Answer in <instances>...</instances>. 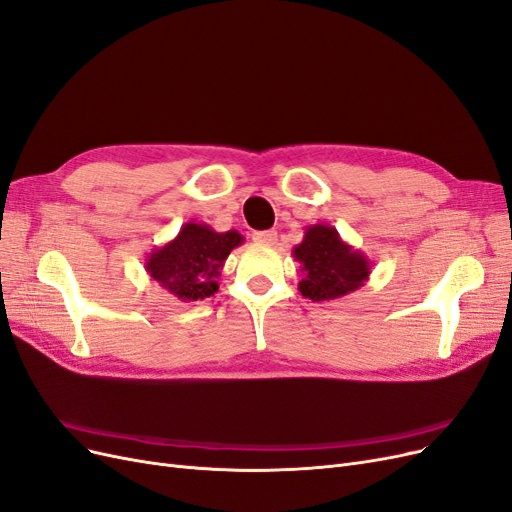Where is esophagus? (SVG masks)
Here are the masks:
<instances>
[{"mask_svg":"<svg viewBox=\"0 0 512 512\" xmlns=\"http://www.w3.org/2000/svg\"><path fill=\"white\" fill-rule=\"evenodd\" d=\"M252 239H254L256 243L273 245V243L277 241V231H273V229H269V231H256V233L252 235Z\"/></svg>","mask_w":512,"mask_h":512,"instance_id":"1","label":"esophagus"}]
</instances>
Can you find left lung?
<instances>
[{
    "label": "left lung",
    "mask_w": 512,
    "mask_h": 512,
    "mask_svg": "<svg viewBox=\"0 0 512 512\" xmlns=\"http://www.w3.org/2000/svg\"><path fill=\"white\" fill-rule=\"evenodd\" d=\"M302 275L298 290L313 302L336 300L359 290L370 279L372 262L346 243L330 224H311L292 250Z\"/></svg>",
    "instance_id": "obj_1"
}]
</instances>
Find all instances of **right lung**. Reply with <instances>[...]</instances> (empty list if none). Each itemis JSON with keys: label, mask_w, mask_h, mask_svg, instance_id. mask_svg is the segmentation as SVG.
Instances as JSON below:
<instances>
[{"label": "right lung", "mask_w": 512, "mask_h": 512, "mask_svg": "<svg viewBox=\"0 0 512 512\" xmlns=\"http://www.w3.org/2000/svg\"><path fill=\"white\" fill-rule=\"evenodd\" d=\"M243 243L237 231H214L210 224L187 222L180 233L161 248H155L145 269L163 290L180 302H197L218 292V277L224 260Z\"/></svg>", "instance_id": "1"}]
</instances>
